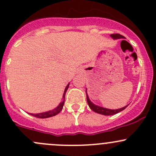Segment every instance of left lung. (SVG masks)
<instances>
[{
  "mask_svg": "<svg viewBox=\"0 0 156 156\" xmlns=\"http://www.w3.org/2000/svg\"><path fill=\"white\" fill-rule=\"evenodd\" d=\"M111 37H112L114 39H124L125 37L123 36L120 35V34H111ZM86 94H87V101L88 105L92 111H93L94 112L98 113V114H102V115H105V116H111V115H114V114H117V113L120 112V111H123L125 108H126L128 105L125 106V107L122 108H119V109H116V110H111V109H108V108H102L100 107V106L96 105L93 104V102L90 100L89 96H88L87 93V89H86Z\"/></svg>",
  "mask_w": 156,
  "mask_h": 156,
  "instance_id": "8db88e82",
  "label": "left lung"
}]
</instances>
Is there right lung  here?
<instances>
[{"mask_svg": "<svg viewBox=\"0 0 156 156\" xmlns=\"http://www.w3.org/2000/svg\"><path fill=\"white\" fill-rule=\"evenodd\" d=\"M69 86V83H68V84H67V86L66 87V88H65L64 93H63V101H61V102L59 104V105L57 106V108H55V109L51 110V111H46V112L39 113V114H30V113L29 114H30L31 116H34V117H35L44 119V118H48V117H54V116L57 115V114H59V113L62 111V109H63V105H64V102H65V95H66V93L67 90H68Z\"/></svg>", "mask_w": 156, "mask_h": 156, "instance_id": "obj_1", "label": "right lung"}]
</instances>
